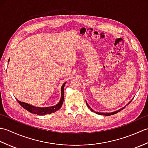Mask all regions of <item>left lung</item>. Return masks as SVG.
I'll use <instances>...</instances> for the list:
<instances>
[{"label": "left lung", "instance_id": "1", "mask_svg": "<svg viewBox=\"0 0 148 148\" xmlns=\"http://www.w3.org/2000/svg\"><path fill=\"white\" fill-rule=\"evenodd\" d=\"M131 101H132V100H131ZM131 101H130V102H131ZM130 102L129 103H130ZM86 105H87V106L88 107V108H89V109L91 110V111H93V112H95V111H93V110L92 108H91L89 106V105L88 104V103L86 102ZM129 103H128V104H129ZM128 104H127V105H128ZM125 108V107H124L123 108H121V109H119V110H118V111H114V112H95V113H96V114H100V115H104V116H111V115L115 114H116V113H118V112L121 111V110Z\"/></svg>", "mask_w": 148, "mask_h": 148}]
</instances>
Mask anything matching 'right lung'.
I'll return each instance as SVG.
<instances>
[{"label":"right lung","instance_id":"right-lung-1","mask_svg":"<svg viewBox=\"0 0 148 148\" xmlns=\"http://www.w3.org/2000/svg\"><path fill=\"white\" fill-rule=\"evenodd\" d=\"M8 61V62H9ZM65 83H64L62 88H61V98L60 102L56 104V106H53L51 107H48V108H39V107H35L33 106H31L29 103H25V102H22L21 101H19L18 99L17 101L18 103L23 107V108L26 109L27 111H29L31 113H33V114H37V115H45L47 114H51L52 112H55L56 111H58L61 108V107L63 104V102H64V86L65 85Z\"/></svg>","mask_w":148,"mask_h":148}]
</instances>
